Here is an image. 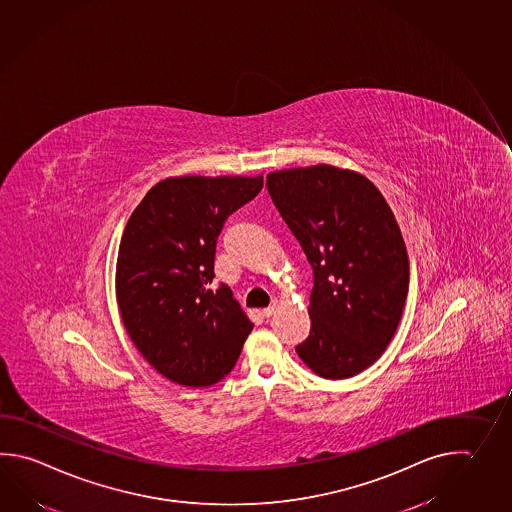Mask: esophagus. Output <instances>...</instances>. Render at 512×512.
Segmentation results:
<instances>
[{
  "label": "esophagus",
  "mask_w": 512,
  "mask_h": 512,
  "mask_svg": "<svg viewBox=\"0 0 512 512\" xmlns=\"http://www.w3.org/2000/svg\"><path fill=\"white\" fill-rule=\"evenodd\" d=\"M277 306H279V303H277V301H273L268 308H264V310H262V315H264V317H272L275 310H277Z\"/></svg>",
  "instance_id": "1"
}]
</instances>
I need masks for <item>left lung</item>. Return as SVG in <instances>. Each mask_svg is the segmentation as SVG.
I'll return each instance as SVG.
<instances>
[{"label": "left lung", "instance_id": "1", "mask_svg": "<svg viewBox=\"0 0 512 512\" xmlns=\"http://www.w3.org/2000/svg\"><path fill=\"white\" fill-rule=\"evenodd\" d=\"M266 188L313 270L312 328L295 352L324 379L355 376L385 352L407 301L396 217L381 191L350 169L273 171Z\"/></svg>", "mask_w": 512, "mask_h": 512}]
</instances>
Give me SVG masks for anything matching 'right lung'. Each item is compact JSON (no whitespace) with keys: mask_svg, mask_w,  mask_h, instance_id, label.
<instances>
[{"mask_svg":"<svg viewBox=\"0 0 512 512\" xmlns=\"http://www.w3.org/2000/svg\"><path fill=\"white\" fill-rule=\"evenodd\" d=\"M261 189V175L166 178L127 220L116 301L138 352L173 383L228 376L253 330L230 288L211 290V282L224 222Z\"/></svg>","mask_w":512,"mask_h":512,"instance_id":"1","label":"right lung"}]
</instances>
